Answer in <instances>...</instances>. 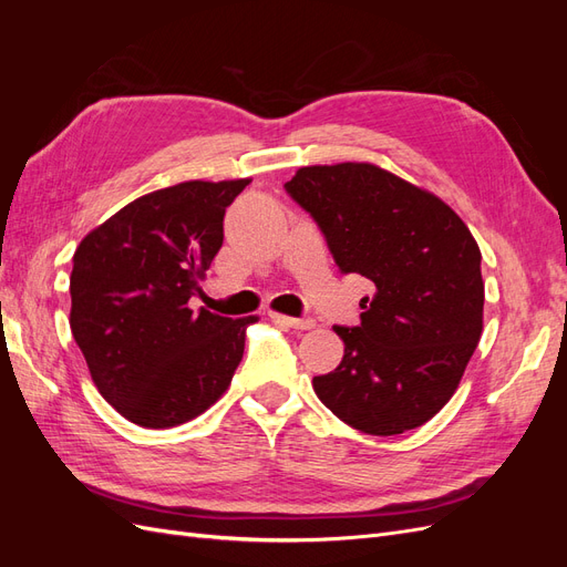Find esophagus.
<instances>
[{"label": "esophagus", "mask_w": 567, "mask_h": 567, "mask_svg": "<svg viewBox=\"0 0 567 567\" xmlns=\"http://www.w3.org/2000/svg\"><path fill=\"white\" fill-rule=\"evenodd\" d=\"M269 317L277 323L288 326V329H298V331H310L317 326L315 319H298V317H288V315H279V312H269Z\"/></svg>", "instance_id": "esophagus-1"}]
</instances>
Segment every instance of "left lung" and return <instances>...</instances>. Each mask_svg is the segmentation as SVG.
<instances>
[{
    "label": "left lung",
    "mask_w": 567,
    "mask_h": 567,
    "mask_svg": "<svg viewBox=\"0 0 567 567\" xmlns=\"http://www.w3.org/2000/svg\"><path fill=\"white\" fill-rule=\"evenodd\" d=\"M286 192L315 217L342 274L375 286L317 398L369 435H400L452 400L483 336L480 248L463 219L425 188L373 163L300 167Z\"/></svg>",
    "instance_id": "left-lung-1"
}]
</instances>
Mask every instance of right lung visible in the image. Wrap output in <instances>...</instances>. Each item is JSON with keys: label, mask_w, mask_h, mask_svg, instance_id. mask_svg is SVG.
Segmentation results:
<instances>
[{"label": "right lung", "mask_w": 567, "mask_h": 567, "mask_svg": "<svg viewBox=\"0 0 567 567\" xmlns=\"http://www.w3.org/2000/svg\"><path fill=\"white\" fill-rule=\"evenodd\" d=\"M250 179L182 182L127 203L73 255L71 331L96 390L144 427H175L227 392L257 317L192 310Z\"/></svg>", "instance_id": "1"}]
</instances>
